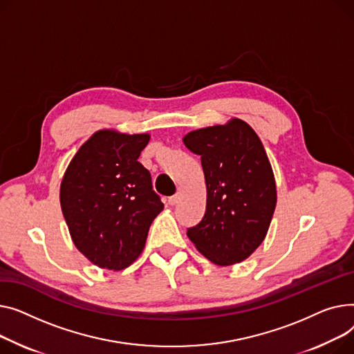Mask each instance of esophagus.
I'll return each instance as SVG.
<instances>
[{
  "label": "esophagus",
  "instance_id": "esophagus-1",
  "mask_svg": "<svg viewBox=\"0 0 354 354\" xmlns=\"http://www.w3.org/2000/svg\"><path fill=\"white\" fill-rule=\"evenodd\" d=\"M178 200H180V196H178V194H174V196H171V197L167 198V203H169L170 205H176V204L178 203Z\"/></svg>",
  "mask_w": 354,
  "mask_h": 354
}]
</instances>
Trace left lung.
<instances>
[{
    "instance_id": "obj_1",
    "label": "left lung",
    "mask_w": 354,
    "mask_h": 354,
    "mask_svg": "<svg viewBox=\"0 0 354 354\" xmlns=\"http://www.w3.org/2000/svg\"><path fill=\"white\" fill-rule=\"evenodd\" d=\"M184 144L201 157L207 185L204 217L187 236L214 264L240 263L261 244L276 209L274 176L263 144L239 118L192 131Z\"/></svg>"
}]
</instances>
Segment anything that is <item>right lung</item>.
<instances>
[{
  "label": "right lung",
  "mask_w": 354,
  "mask_h": 354,
  "mask_svg": "<svg viewBox=\"0 0 354 354\" xmlns=\"http://www.w3.org/2000/svg\"><path fill=\"white\" fill-rule=\"evenodd\" d=\"M149 140V134L97 131L62 178L59 201L71 239L101 268L129 267L164 207L150 171L137 161Z\"/></svg>",
  "instance_id": "add662e5"
}]
</instances>
